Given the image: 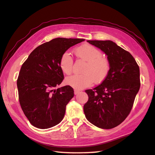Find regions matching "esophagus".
I'll use <instances>...</instances> for the list:
<instances>
[{"instance_id":"obj_1","label":"esophagus","mask_w":155,"mask_h":155,"mask_svg":"<svg viewBox=\"0 0 155 155\" xmlns=\"http://www.w3.org/2000/svg\"><path fill=\"white\" fill-rule=\"evenodd\" d=\"M80 91H78V90H75L74 91V94H79L80 93Z\"/></svg>"}]
</instances>
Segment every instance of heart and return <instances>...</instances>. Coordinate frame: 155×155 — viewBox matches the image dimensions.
Instances as JSON below:
<instances>
[{"label":"heart","instance_id":"obj_1","mask_svg":"<svg viewBox=\"0 0 155 155\" xmlns=\"http://www.w3.org/2000/svg\"><path fill=\"white\" fill-rule=\"evenodd\" d=\"M75 54L78 58L86 61V64L82 71L84 74L74 75L65 80L67 84L75 89H82L91 86L93 83H100L107 78L110 72V64L108 59L102 56V53L93 45L84 44L75 50ZM60 67L62 72L70 75L73 70V61L71 54L66 51L60 59Z\"/></svg>","mask_w":155,"mask_h":155}]
</instances>
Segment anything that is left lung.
Listing matches in <instances>:
<instances>
[{
  "mask_svg": "<svg viewBox=\"0 0 155 155\" xmlns=\"http://www.w3.org/2000/svg\"><path fill=\"white\" fill-rule=\"evenodd\" d=\"M106 54L110 72L103 82L85 91L88 100L84 105L87 120L104 129L117 127L125 120L140 87V68L129 51L110 40H88Z\"/></svg>",
  "mask_w": 155,
  "mask_h": 155,
  "instance_id": "1",
  "label": "left lung"
}]
</instances>
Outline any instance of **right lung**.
I'll use <instances>...</instances> for the list:
<instances>
[{
    "label": "right lung",
    "mask_w": 155,
    "mask_h": 155,
    "mask_svg": "<svg viewBox=\"0 0 155 155\" xmlns=\"http://www.w3.org/2000/svg\"><path fill=\"white\" fill-rule=\"evenodd\" d=\"M84 40L56 38L38 46L23 63L17 80L19 101L32 125L48 129L63 119L74 91L70 86L56 89L64 79L60 59L69 48Z\"/></svg>",
    "instance_id": "obj_1"
}]
</instances>
